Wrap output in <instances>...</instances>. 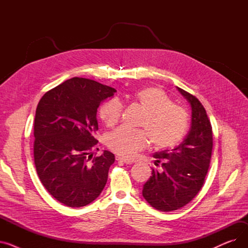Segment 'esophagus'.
Here are the masks:
<instances>
[{
  "label": "esophagus",
  "mask_w": 248,
  "mask_h": 248,
  "mask_svg": "<svg viewBox=\"0 0 248 248\" xmlns=\"http://www.w3.org/2000/svg\"><path fill=\"white\" fill-rule=\"evenodd\" d=\"M115 159H116V161H119V162H124V164H133V163H134V162H133V161H131V160H127V159H125V158L120 157V155H116Z\"/></svg>",
  "instance_id": "esophagus-1"
}]
</instances>
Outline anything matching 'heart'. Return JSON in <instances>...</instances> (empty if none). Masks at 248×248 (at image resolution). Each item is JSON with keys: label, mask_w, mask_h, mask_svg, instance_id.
Listing matches in <instances>:
<instances>
[{"label": "heart", "mask_w": 248, "mask_h": 248, "mask_svg": "<svg viewBox=\"0 0 248 248\" xmlns=\"http://www.w3.org/2000/svg\"><path fill=\"white\" fill-rule=\"evenodd\" d=\"M132 99L145 110L140 125L142 129L120 127L108 140L109 149L124 158H132L149 145L162 150L177 146L184 138L188 127V113L178 104L172 103L170 97L161 88L148 86L137 90ZM123 107L119 100L110 99L100 107L99 115L108 126L119 122Z\"/></svg>", "instance_id": "b5f03b06"}]
</instances>
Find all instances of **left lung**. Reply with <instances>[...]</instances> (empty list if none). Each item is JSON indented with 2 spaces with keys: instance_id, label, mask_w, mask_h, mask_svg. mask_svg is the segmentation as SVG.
<instances>
[{
  "instance_id": "8db88e82",
  "label": "left lung",
  "mask_w": 248,
  "mask_h": 248,
  "mask_svg": "<svg viewBox=\"0 0 248 248\" xmlns=\"http://www.w3.org/2000/svg\"><path fill=\"white\" fill-rule=\"evenodd\" d=\"M191 107V127L181 144L173 150L155 153L152 176L142 187L146 201L162 212L184 207L201 190L209 169L213 138L212 126L202 103L187 91L177 87Z\"/></svg>"
}]
</instances>
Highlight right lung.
Segmentation results:
<instances>
[{
  "label": "right lung",
  "mask_w": 248,
  "mask_h": 248,
  "mask_svg": "<svg viewBox=\"0 0 248 248\" xmlns=\"http://www.w3.org/2000/svg\"><path fill=\"white\" fill-rule=\"evenodd\" d=\"M116 90L91 79L73 77L46 93L34 123V161L46 190L60 203L79 208L94 201L107 184L114 155L103 151L93 159L97 144L96 112Z\"/></svg>",
  "instance_id": "add662e5"
}]
</instances>
